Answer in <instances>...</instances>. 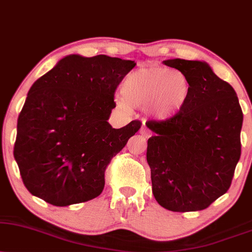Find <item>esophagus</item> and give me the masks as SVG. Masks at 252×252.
Masks as SVG:
<instances>
[{
	"label": "esophagus",
	"instance_id": "1",
	"mask_svg": "<svg viewBox=\"0 0 252 252\" xmlns=\"http://www.w3.org/2000/svg\"><path fill=\"white\" fill-rule=\"evenodd\" d=\"M139 132H141L142 135L145 137V138H149V137L151 136V132H150V130H149L148 128H146L145 126H142L141 130H139Z\"/></svg>",
	"mask_w": 252,
	"mask_h": 252
}]
</instances>
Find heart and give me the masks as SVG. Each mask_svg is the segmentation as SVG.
<instances>
[{
	"mask_svg": "<svg viewBox=\"0 0 252 252\" xmlns=\"http://www.w3.org/2000/svg\"><path fill=\"white\" fill-rule=\"evenodd\" d=\"M189 92V81L184 73L164 67L143 68L126 79L124 97L117 102L122 107H128L129 103L148 107L156 119L166 120L183 109Z\"/></svg>",
	"mask_w": 252,
	"mask_h": 252,
	"instance_id": "heart-1",
	"label": "heart"
}]
</instances>
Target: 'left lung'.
I'll return each mask as SVG.
<instances>
[{"mask_svg": "<svg viewBox=\"0 0 252 252\" xmlns=\"http://www.w3.org/2000/svg\"><path fill=\"white\" fill-rule=\"evenodd\" d=\"M164 63L189 81V100L165 121H149L152 193L172 212L206 209L231 185L241 157L243 123L236 92L205 62L168 59Z\"/></svg>", "mask_w": 252, "mask_h": 252, "instance_id": "1", "label": "left lung"}]
</instances>
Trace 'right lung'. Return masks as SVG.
I'll return each instance as SVG.
<instances>
[{
	"mask_svg": "<svg viewBox=\"0 0 252 252\" xmlns=\"http://www.w3.org/2000/svg\"><path fill=\"white\" fill-rule=\"evenodd\" d=\"M132 60L71 55L29 91L17 121L14 157L24 186L53 206L86 202L102 193L104 172L141 128L108 123L120 82Z\"/></svg>",
	"mask_w": 252,
	"mask_h": 252,
	"instance_id": "add662e5",
	"label": "right lung"
}]
</instances>
